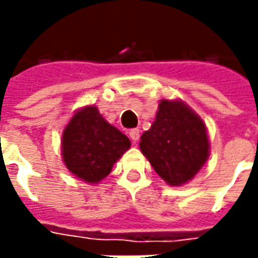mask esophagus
<instances>
[{"mask_svg": "<svg viewBox=\"0 0 258 258\" xmlns=\"http://www.w3.org/2000/svg\"><path fill=\"white\" fill-rule=\"evenodd\" d=\"M129 136H131V139L134 141L135 144L139 141V138H141V132H139V129H132L131 132H129Z\"/></svg>", "mask_w": 258, "mask_h": 258, "instance_id": "esophagus-1", "label": "esophagus"}]
</instances>
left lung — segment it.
Instances as JSON below:
<instances>
[{"mask_svg": "<svg viewBox=\"0 0 258 258\" xmlns=\"http://www.w3.org/2000/svg\"><path fill=\"white\" fill-rule=\"evenodd\" d=\"M141 151L165 182L191 181L210 156L203 119L181 100H161L155 122L141 136Z\"/></svg>", "mask_w": 258, "mask_h": 258, "instance_id": "obj_1", "label": "left lung"}]
</instances>
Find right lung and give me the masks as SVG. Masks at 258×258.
Wrapping results in <instances>:
<instances>
[{
	"instance_id": "add662e5",
	"label": "right lung",
	"mask_w": 258,
	"mask_h": 258,
	"mask_svg": "<svg viewBox=\"0 0 258 258\" xmlns=\"http://www.w3.org/2000/svg\"><path fill=\"white\" fill-rule=\"evenodd\" d=\"M129 148V138L107 123L96 106L77 110L61 138V155L67 169L87 183L104 179Z\"/></svg>"
}]
</instances>
